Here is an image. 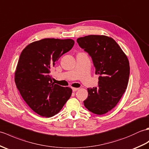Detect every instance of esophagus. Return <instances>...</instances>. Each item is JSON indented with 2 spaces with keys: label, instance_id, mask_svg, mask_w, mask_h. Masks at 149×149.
<instances>
[{
  "label": "esophagus",
  "instance_id": "obj_1",
  "mask_svg": "<svg viewBox=\"0 0 149 149\" xmlns=\"http://www.w3.org/2000/svg\"><path fill=\"white\" fill-rule=\"evenodd\" d=\"M78 89H79V88H75V87L72 88V91H73V92H76L77 91H78Z\"/></svg>",
  "mask_w": 149,
  "mask_h": 149
}]
</instances>
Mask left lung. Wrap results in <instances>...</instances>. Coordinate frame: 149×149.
<instances>
[{
	"mask_svg": "<svg viewBox=\"0 0 149 149\" xmlns=\"http://www.w3.org/2000/svg\"><path fill=\"white\" fill-rule=\"evenodd\" d=\"M77 41L91 57L95 74L100 75L98 87L87 88L84 106L95 114H104L117 105L127 88L130 72L127 57L116 41L108 36L90 35Z\"/></svg>",
	"mask_w": 149,
	"mask_h": 149,
	"instance_id": "obj_1",
	"label": "left lung"
}]
</instances>
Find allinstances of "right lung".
<instances>
[{"label": "right lung", "mask_w": 149, "mask_h": 149, "mask_svg": "<svg viewBox=\"0 0 149 149\" xmlns=\"http://www.w3.org/2000/svg\"><path fill=\"white\" fill-rule=\"evenodd\" d=\"M74 44L71 39H43L27 45L19 56L15 76L16 87L29 107L42 117L54 116L71 97L72 89L53 83L50 72Z\"/></svg>", "instance_id": "right-lung-1"}]
</instances>
